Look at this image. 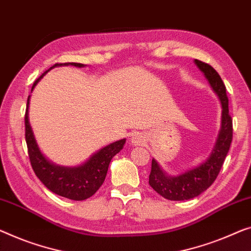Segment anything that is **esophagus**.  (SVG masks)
I'll return each mask as SVG.
<instances>
[{
  "instance_id": "34e87169",
  "label": "esophagus",
  "mask_w": 251,
  "mask_h": 251,
  "mask_svg": "<svg viewBox=\"0 0 251 251\" xmlns=\"http://www.w3.org/2000/svg\"><path fill=\"white\" fill-rule=\"evenodd\" d=\"M130 142H132L134 145H142L144 144L145 140L141 133H134L132 135V138H130Z\"/></svg>"
}]
</instances>
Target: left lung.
<instances>
[{
    "label": "left lung",
    "mask_w": 251,
    "mask_h": 251,
    "mask_svg": "<svg viewBox=\"0 0 251 251\" xmlns=\"http://www.w3.org/2000/svg\"><path fill=\"white\" fill-rule=\"evenodd\" d=\"M195 64L204 73L213 91L218 95L221 101V129L209 158L192 170L173 177L164 173L154 159L152 160L149 184L159 195L170 201L190 200L205 192L219 176L232 142V118L229 115V99L226 85L219 73L207 63L195 59Z\"/></svg>",
    "instance_id": "8db88e82"
}]
</instances>
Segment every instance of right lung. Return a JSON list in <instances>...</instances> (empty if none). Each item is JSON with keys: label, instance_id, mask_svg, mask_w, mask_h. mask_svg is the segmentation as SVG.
Listing matches in <instances>:
<instances>
[{"label": "right lung", "instance_id": "1", "mask_svg": "<svg viewBox=\"0 0 251 251\" xmlns=\"http://www.w3.org/2000/svg\"><path fill=\"white\" fill-rule=\"evenodd\" d=\"M58 65H73L77 67L84 66L80 63H64V64H55L50 70ZM50 70L44 72L33 82L31 91L40 78ZM29 99L30 96L27 100V109H25V142H27L29 160L36 176L50 192L55 193L58 196L73 201H84L91 197L103 184L111 159L124 148L126 140L123 138V140L114 142V143L102 148L100 151L95 153L87 162L78 167L71 168L55 166L45 158L36 143L31 126L29 124Z\"/></svg>", "mask_w": 251, "mask_h": 251}]
</instances>
